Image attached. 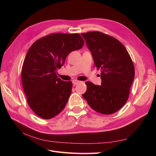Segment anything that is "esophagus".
<instances>
[{
    "label": "esophagus",
    "mask_w": 156,
    "mask_h": 156,
    "mask_svg": "<svg viewBox=\"0 0 156 156\" xmlns=\"http://www.w3.org/2000/svg\"><path fill=\"white\" fill-rule=\"evenodd\" d=\"M79 83H80V81H78V80H76V79H74V80H73V81H72V83L73 84H75V85H76V84H78Z\"/></svg>",
    "instance_id": "1"
}]
</instances>
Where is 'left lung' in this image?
Listing matches in <instances>:
<instances>
[{"label":"left lung","mask_w":156,"mask_h":156,"mask_svg":"<svg viewBox=\"0 0 156 156\" xmlns=\"http://www.w3.org/2000/svg\"><path fill=\"white\" fill-rule=\"evenodd\" d=\"M94 64L101 70V86L87 81L83 94L92 109L103 115L115 113L129 98L135 68L126 48L120 41L100 32L83 33Z\"/></svg>","instance_id":"left-lung-1"}]
</instances>
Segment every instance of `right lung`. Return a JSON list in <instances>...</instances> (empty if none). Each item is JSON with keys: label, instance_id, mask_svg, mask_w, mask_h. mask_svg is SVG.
<instances>
[{"label": "right lung", "instance_id": "1", "mask_svg": "<svg viewBox=\"0 0 156 156\" xmlns=\"http://www.w3.org/2000/svg\"><path fill=\"white\" fill-rule=\"evenodd\" d=\"M79 34L54 33L37 40L28 50L21 70V80L31 109L44 119L58 115L68 102L72 83L62 81L57 69L71 52L81 49Z\"/></svg>", "mask_w": 156, "mask_h": 156}]
</instances>
